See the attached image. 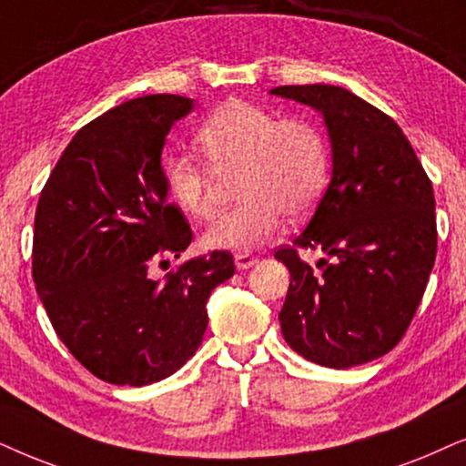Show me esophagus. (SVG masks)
Returning a JSON list of instances; mask_svg holds the SVG:
<instances>
[{"label":"esophagus","instance_id":"esophagus-1","mask_svg":"<svg viewBox=\"0 0 466 466\" xmlns=\"http://www.w3.org/2000/svg\"><path fill=\"white\" fill-rule=\"evenodd\" d=\"M234 264H237L238 270H247L258 264V258L251 256V253H237V256H234Z\"/></svg>","mask_w":466,"mask_h":466}]
</instances>
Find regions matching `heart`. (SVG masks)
Listing matches in <instances>:
<instances>
[{"label": "heart", "mask_w": 466, "mask_h": 466, "mask_svg": "<svg viewBox=\"0 0 466 466\" xmlns=\"http://www.w3.org/2000/svg\"><path fill=\"white\" fill-rule=\"evenodd\" d=\"M198 148L215 172L240 168L238 207L217 215L204 232L210 249L249 251L281 228L283 213L298 219L324 194L330 147L315 123L281 119L268 108L232 99L215 110L196 134ZM172 204L194 219L210 213V172L185 153L164 159Z\"/></svg>", "instance_id": "b5f03b06"}]
</instances>
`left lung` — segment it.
<instances>
[{
    "instance_id": "obj_1",
    "label": "left lung",
    "mask_w": 466,
    "mask_h": 466,
    "mask_svg": "<svg viewBox=\"0 0 466 466\" xmlns=\"http://www.w3.org/2000/svg\"><path fill=\"white\" fill-rule=\"evenodd\" d=\"M324 116L332 177L309 226L275 253L289 268L281 332L302 358L350 369L386 356L411 324L437 256L432 183L380 108L334 85L275 86ZM300 248L324 250L320 272Z\"/></svg>"
}]
</instances>
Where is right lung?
<instances>
[{
    "instance_id": "obj_1",
    "label": "right lung",
    "mask_w": 466,
    "mask_h": 466,
    "mask_svg": "<svg viewBox=\"0 0 466 466\" xmlns=\"http://www.w3.org/2000/svg\"><path fill=\"white\" fill-rule=\"evenodd\" d=\"M194 99L170 93L123 102L86 123L42 189L34 223V281L74 358L115 386H148L194 356L207 302L234 275L228 251L189 259L164 279L191 228L168 204L161 151Z\"/></svg>"
}]
</instances>
